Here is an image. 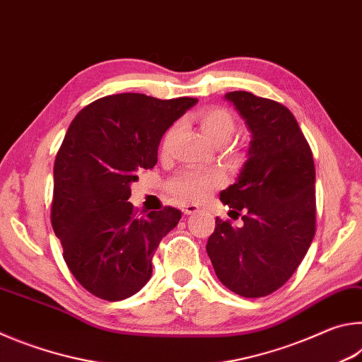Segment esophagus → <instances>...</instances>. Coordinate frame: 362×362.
Masks as SVG:
<instances>
[{
	"instance_id": "34e87169",
	"label": "esophagus",
	"mask_w": 362,
	"mask_h": 362,
	"mask_svg": "<svg viewBox=\"0 0 362 362\" xmlns=\"http://www.w3.org/2000/svg\"><path fill=\"white\" fill-rule=\"evenodd\" d=\"M182 212L185 214V216H192V214L198 212V206H194V204H185V206L182 207Z\"/></svg>"
}]
</instances>
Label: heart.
Instances as JSON below:
<instances>
[{"instance_id":"b5f03b06","label":"heart","mask_w":362,"mask_h":362,"mask_svg":"<svg viewBox=\"0 0 362 362\" xmlns=\"http://www.w3.org/2000/svg\"><path fill=\"white\" fill-rule=\"evenodd\" d=\"M199 122L201 131L209 137L214 144H225L235 131V119L226 108L222 107H207L203 108L196 116ZM175 134V127L164 134L163 151H168L170 140ZM222 183V175L218 173H203L198 169H185L177 174L173 180L168 183L170 193L179 196L183 201H199L211 192L214 187Z\"/></svg>"}]
</instances>
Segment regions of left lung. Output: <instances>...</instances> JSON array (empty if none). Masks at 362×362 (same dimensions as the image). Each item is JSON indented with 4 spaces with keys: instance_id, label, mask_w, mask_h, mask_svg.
Wrapping results in <instances>:
<instances>
[{
    "instance_id": "1",
    "label": "left lung",
    "mask_w": 362,
    "mask_h": 362,
    "mask_svg": "<svg viewBox=\"0 0 362 362\" xmlns=\"http://www.w3.org/2000/svg\"><path fill=\"white\" fill-rule=\"evenodd\" d=\"M252 132L236 183L220 193L240 228L216 218L207 255L217 278L238 296L278 291L302 263L316 233L313 153L296 116L283 103L246 90L225 95Z\"/></svg>"
}]
</instances>
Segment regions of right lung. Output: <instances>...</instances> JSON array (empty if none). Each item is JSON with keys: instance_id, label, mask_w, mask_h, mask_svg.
Wrapping results in <instances>:
<instances>
[{"instance_id": "right-lung-1", "label": "right lung", "mask_w": 362, "mask_h": 362, "mask_svg": "<svg viewBox=\"0 0 362 362\" xmlns=\"http://www.w3.org/2000/svg\"><path fill=\"white\" fill-rule=\"evenodd\" d=\"M196 102L115 94L71 121L54 163L51 223L66 267L93 296L118 302L151 278L155 250L182 212L137 214L127 203L131 183L155 166L164 132Z\"/></svg>"}]
</instances>
